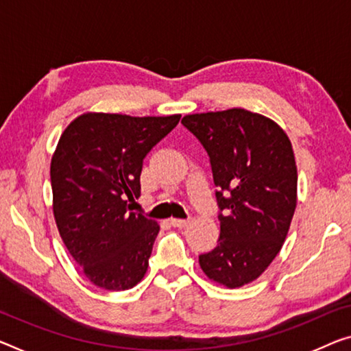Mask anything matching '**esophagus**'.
Wrapping results in <instances>:
<instances>
[{
    "mask_svg": "<svg viewBox=\"0 0 351 351\" xmlns=\"http://www.w3.org/2000/svg\"><path fill=\"white\" fill-rule=\"evenodd\" d=\"M190 223V219H180V218H171V224L174 228H185V226Z\"/></svg>",
    "mask_w": 351,
    "mask_h": 351,
    "instance_id": "esophagus-1",
    "label": "esophagus"
}]
</instances>
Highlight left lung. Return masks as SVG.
Here are the masks:
<instances>
[{
  "instance_id": "8db88e82",
  "label": "left lung",
  "mask_w": 351,
  "mask_h": 351,
  "mask_svg": "<svg viewBox=\"0 0 351 351\" xmlns=\"http://www.w3.org/2000/svg\"><path fill=\"white\" fill-rule=\"evenodd\" d=\"M207 150L219 208V239L199 256L229 289L257 279L281 251L296 207L295 155L276 122L241 108L182 119Z\"/></svg>"
}]
</instances>
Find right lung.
Masks as SVG:
<instances>
[{
  "instance_id": "right-lung-1",
  "label": "right lung",
  "mask_w": 351,
  "mask_h": 351,
  "mask_svg": "<svg viewBox=\"0 0 351 351\" xmlns=\"http://www.w3.org/2000/svg\"><path fill=\"white\" fill-rule=\"evenodd\" d=\"M180 114L86 112L69 123L51 158L53 213L64 245L97 287L127 290L144 278L160 226L130 212L143 161Z\"/></svg>"
}]
</instances>
